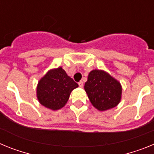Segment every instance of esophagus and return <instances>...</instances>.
Instances as JSON below:
<instances>
[{
	"label": "esophagus",
	"mask_w": 154,
	"mask_h": 154,
	"mask_svg": "<svg viewBox=\"0 0 154 154\" xmlns=\"http://www.w3.org/2000/svg\"><path fill=\"white\" fill-rule=\"evenodd\" d=\"M79 87L82 88V87H83V82L80 81L79 82Z\"/></svg>",
	"instance_id": "1"
}]
</instances>
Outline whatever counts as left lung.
<instances>
[{
	"mask_svg": "<svg viewBox=\"0 0 154 154\" xmlns=\"http://www.w3.org/2000/svg\"><path fill=\"white\" fill-rule=\"evenodd\" d=\"M84 88L92 106L99 111L113 108L121 100L120 83L103 70L91 71Z\"/></svg>",
	"mask_w": 154,
	"mask_h": 154,
	"instance_id": "8db88e82",
	"label": "left lung"
}]
</instances>
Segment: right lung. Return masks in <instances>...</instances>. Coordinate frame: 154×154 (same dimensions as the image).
Returning a JSON list of instances; mask_svg holds the SVG:
<instances>
[{"label": "right lung", "instance_id": "obj_1", "mask_svg": "<svg viewBox=\"0 0 154 154\" xmlns=\"http://www.w3.org/2000/svg\"><path fill=\"white\" fill-rule=\"evenodd\" d=\"M78 86L62 67L57 68L48 71L38 82L37 97L46 108L58 110L66 104L71 92Z\"/></svg>", "mask_w": 154, "mask_h": 154}]
</instances>
